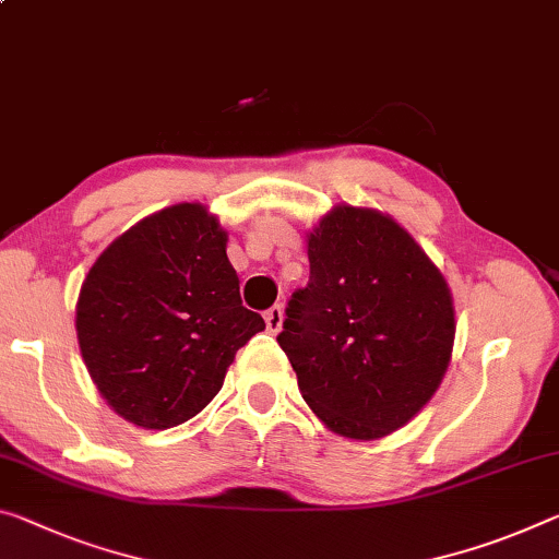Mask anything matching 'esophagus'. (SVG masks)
Instances as JSON below:
<instances>
[{"mask_svg": "<svg viewBox=\"0 0 559 559\" xmlns=\"http://www.w3.org/2000/svg\"><path fill=\"white\" fill-rule=\"evenodd\" d=\"M263 318H265V328H269V333H278L281 325H283V308L273 306L263 313Z\"/></svg>", "mask_w": 559, "mask_h": 559, "instance_id": "obj_1", "label": "esophagus"}]
</instances>
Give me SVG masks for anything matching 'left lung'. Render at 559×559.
<instances>
[{
  "instance_id": "1",
  "label": "left lung",
  "mask_w": 559,
  "mask_h": 559,
  "mask_svg": "<svg viewBox=\"0 0 559 559\" xmlns=\"http://www.w3.org/2000/svg\"><path fill=\"white\" fill-rule=\"evenodd\" d=\"M311 281L278 345L328 430L380 440L411 423L445 378L455 306L445 276L393 216L338 203L306 234Z\"/></svg>"
}]
</instances>
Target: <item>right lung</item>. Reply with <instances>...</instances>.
<instances>
[{"label": "right lung", "instance_id": "obj_1", "mask_svg": "<svg viewBox=\"0 0 559 559\" xmlns=\"http://www.w3.org/2000/svg\"><path fill=\"white\" fill-rule=\"evenodd\" d=\"M228 231L203 203L141 218L104 248L76 300V341L106 405L144 430L201 413L263 331L241 306Z\"/></svg>", "mask_w": 559, "mask_h": 559}]
</instances>
